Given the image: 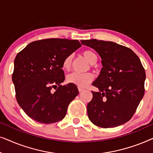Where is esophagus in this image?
I'll use <instances>...</instances> for the list:
<instances>
[{"mask_svg":"<svg viewBox=\"0 0 153 153\" xmlns=\"http://www.w3.org/2000/svg\"><path fill=\"white\" fill-rule=\"evenodd\" d=\"M78 90L79 92H82L83 90H84V88H83L82 87H78Z\"/></svg>","mask_w":153,"mask_h":153,"instance_id":"1","label":"esophagus"}]
</instances>
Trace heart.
<instances>
[{
	"mask_svg": "<svg viewBox=\"0 0 153 153\" xmlns=\"http://www.w3.org/2000/svg\"><path fill=\"white\" fill-rule=\"evenodd\" d=\"M83 55L86 58L90 63L94 64L97 62V56L91 50H85L83 52ZM72 60V55H69L65 58L62 62V68L65 70H69L71 68ZM94 79V75L91 72L79 73L72 72L67 77V81L70 83H73L79 87H84L91 83Z\"/></svg>",
	"mask_w": 153,
	"mask_h": 153,
	"instance_id": "heart-1",
	"label": "heart"
}]
</instances>
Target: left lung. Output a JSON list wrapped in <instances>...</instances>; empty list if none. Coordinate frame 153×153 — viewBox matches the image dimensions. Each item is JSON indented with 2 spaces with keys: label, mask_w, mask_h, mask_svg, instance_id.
Instances as JSON below:
<instances>
[{
  "label": "left lung",
  "mask_w": 153,
  "mask_h": 153,
  "mask_svg": "<svg viewBox=\"0 0 153 153\" xmlns=\"http://www.w3.org/2000/svg\"><path fill=\"white\" fill-rule=\"evenodd\" d=\"M83 45L95 49L102 58L100 74L92 85L93 99L87 112L94 125L103 128L128 122L144 95L146 72L137 54L113 42L86 39Z\"/></svg>",
  "instance_id": "left-lung-1"
}]
</instances>
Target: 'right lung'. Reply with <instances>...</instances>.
<instances>
[{
    "label": "right lung",
    "mask_w": 153,
    "mask_h": 153,
    "mask_svg": "<svg viewBox=\"0 0 153 153\" xmlns=\"http://www.w3.org/2000/svg\"><path fill=\"white\" fill-rule=\"evenodd\" d=\"M81 47L76 39H45L28 44L17 53L12 81L16 101L30 118L51 124L65 118L79 91L73 83L60 84L65 81L62 62Z\"/></svg>",
    "instance_id": "1"
}]
</instances>
